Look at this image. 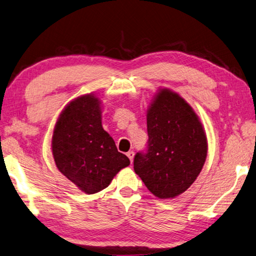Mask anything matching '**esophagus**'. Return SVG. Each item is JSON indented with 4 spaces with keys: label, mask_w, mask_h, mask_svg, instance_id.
I'll list each match as a JSON object with an SVG mask.
<instances>
[{
    "label": "esophagus",
    "mask_w": 256,
    "mask_h": 256,
    "mask_svg": "<svg viewBox=\"0 0 256 256\" xmlns=\"http://www.w3.org/2000/svg\"><path fill=\"white\" fill-rule=\"evenodd\" d=\"M128 158H130V161H131V163H133V158H134V152L133 151H130L126 153Z\"/></svg>",
    "instance_id": "34e87169"
}]
</instances>
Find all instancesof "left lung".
Segmentation results:
<instances>
[{"mask_svg":"<svg viewBox=\"0 0 256 256\" xmlns=\"http://www.w3.org/2000/svg\"><path fill=\"white\" fill-rule=\"evenodd\" d=\"M148 150L134 156V171L158 198H173L191 186L208 154V140L193 108L162 88L148 110Z\"/></svg>","mask_w":256,"mask_h":256,"instance_id":"1","label":"left lung"}]
</instances>
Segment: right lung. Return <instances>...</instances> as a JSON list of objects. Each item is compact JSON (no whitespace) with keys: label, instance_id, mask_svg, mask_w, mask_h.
Wrapping results in <instances>:
<instances>
[{"label":"right lung","instance_id":"obj_1","mask_svg":"<svg viewBox=\"0 0 256 256\" xmlns=\"http://www.w3.org/2000/svg\"><path fill=\"white\" fill-rule=\"evenodd\" d=\"M101 101L93 94L73 100L60 115L52 138L58 171L86 194L108 188L130 165L114 140L102 126Z\"/></svg>","mask_w":256,"mask_h":256}]
</instances>
